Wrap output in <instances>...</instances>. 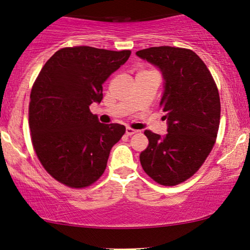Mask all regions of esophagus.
<instances>
[{
	"mask_svg": "<svg viewBox=\"0 0 250 250\" xmlns=\"http://www.w3.org/2000/svg\"><path fill=\"white\" fill-rule=\"evenodd\" d=\"M137 132H138V130H135V129H131V128H126L125 129V135L126 136H132Z\"/></svg>",
	"mask_w": 250,
	"mask_h": 250,
	"instance_id": "esophagus-1",
	"label": "esophagus"
}]
</instances>
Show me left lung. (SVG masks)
Masks as SVG:
<instances>
[{"label":"left lung","instance_id":"8db88e82","mask_svg":"<svg viewBox=\"0 0 250 250\" xmlns=\"http://www.w3.org/2000/svg\"><path fill=\"white\" fill-rule=\"evenodd\" d=\"M163 77L160 106L167 133L146 130L148 147L139 159L157 184L175 186L202 167L215 143L220 125L219 90L205 63L187 48L160 46L136 52Z\"/></svg>","mask_w":250,"mask_h":250}]
</instances>
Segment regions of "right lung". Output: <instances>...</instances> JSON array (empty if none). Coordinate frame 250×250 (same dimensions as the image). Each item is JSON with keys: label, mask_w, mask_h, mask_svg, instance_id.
<instances>
[{"label": "right lung", "mask_w": 250, "mask_h": 250, "mask_svg": "<svg viewBox=\"0 0 250 250\" xmlns=\"http://www.w3.org/2000/svg\"><path fill=\"white\" fill-rule=\"evenodd\" d=\"M130 54L90 46L61 48L34 83L29 103L34 149L45 170L68 187L94 184L125 135V125L101 124L89 105L101 103L105 80Z\"/></svg>", "instance_id": "obj_1"}]
</instances>
